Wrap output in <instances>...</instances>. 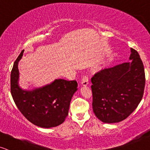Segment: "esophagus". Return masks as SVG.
<instances>
[{"instance_id":"obj_1","label":"esophagus","mask_w":150,"mask_h":150,"mask_svg":"<svg viewBox=\"0 0 150 150\" xmlns=\"http://www.w3.org/2000/svg\"><path fill=\"white\" fill-rule=\"evenodd\" d=\"M88 81H89V79H88V76H84L83 77L82 80H81V85H82L83 86H87L88 85Z\"/></svg>"}]
</instances>
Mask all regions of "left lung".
I'll return each instance as SVG.
<instances>
[{
    "label": "left lung",
    "mask_w": 150,
    "mask_h": 150,
    "mask_svg": "<svg viewBox=\"0 0 150 150\" xmlns=\"http://www.w3.org/2000/svg\"><path fill=\"white\" fill-rule=\"evenodd\" d=\"M131 62L104 69L91 79L92 109L104 123H116L128 117L143 98L145 85L143 63L131 49Z\"/></svg>",
    "instance_id": "left-lung-1"
}]
</instances>
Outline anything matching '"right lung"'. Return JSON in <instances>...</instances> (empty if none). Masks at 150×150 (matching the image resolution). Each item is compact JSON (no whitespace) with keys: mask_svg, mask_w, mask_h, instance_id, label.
<instances>
[{"mask_svg":"<svg viewBox=\"0 0 150 150\" xmlns=\"http://www.w3.org/2000/svg\"><path fill=\"white\" fill-rule=\"evenodd\" d=\"M23 50L14 62L10 76L11 94L20 112L33 125L51 128L63 123L69 112L70 101L77 90L76 81L55 79L42 88L23 90L18 86V63Z\"/></svg>","mask_w":150,"mask_h":150,"instance_id":"1","label":"right lung"}]
</instances>
